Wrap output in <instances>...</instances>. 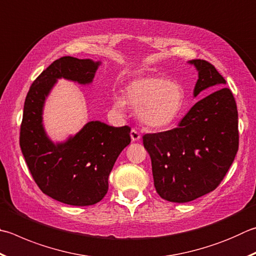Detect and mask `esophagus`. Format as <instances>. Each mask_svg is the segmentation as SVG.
Wrapping results in <instances>:
<instances>
[{"label":"esophagus","instance_id":"1","mask_svg":"<svg viewBox=\"0 0 256 256\" xmlns=\"http://www.w3.org/2000/svg\"><path fill=\"white\" fill-rule=\"evenodd\" d=\"M131 138H132L133 142L138 141L141 138V134L138 133L136 130H132V131H131Z\"/></svg>","mask_w":256,"mask_h":256}]
</instances>
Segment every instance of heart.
I'll list each match as a JSON object with an SVG mask.
<instances>
[{
	"label": "heart",
	"mask_w": 256,
	"mask_h": 256,
	"mask_svg": "<svg viewBox=\"0 0 256 256\" xmlns=\"http://www.w3.org/2000/svg\"><path fill=\"white\" fill-rule=\"evenodd\" d=\"M184 95L180 85L161 76H142L125 87V100L114 95L113 110L124 114L126 104L138 110V118L146 126L160 130L172 124L184 108Z\"/></svg>",
	"instance_id": "obj_1"
}]
</instances>
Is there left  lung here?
<instances>
[{
  "label": "left lung",
  "instance_id": "1",
  "mask_svg": "<svg viewBox=\"0 0 256 256\" xmlns=\"http://www.w3.org/2000/svg\"><path fill=\"white\" fill-rule=\"evenodd\" d=\"M198 72L194 90L197 102L178 128L146 134L154 187L161 198L188 202L217 188L238 150V114L235 98L216 68L205 60L188 62Z\"/></svg>",
  "mask_w": 256,
  "mask_h": 256
}]
</instances>
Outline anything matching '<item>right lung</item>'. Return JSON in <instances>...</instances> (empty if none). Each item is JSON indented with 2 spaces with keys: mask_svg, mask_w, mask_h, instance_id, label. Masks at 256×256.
<instances>
[{
  "mask_svg": "<svg viewBox=\"0 0 256 256\" xmlns=\"http://www.w3.org/2000/svg\"><path fill=\"white\" fill-rule=\"evenodd\" d=\"M100 64L69 56L57 59L32 84L23 108L20 146L28 168L44 194L72 206L104 198L115 161L131 142V128L90 120L75 136L54 143L44 126V108L58 80L90 85Z\"/></svg>",
  "mask_w": 256,
  "mask_h": 256,
  "instance_id": "1",
  "label": "right lung"
}]
</instances>
